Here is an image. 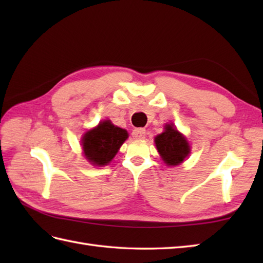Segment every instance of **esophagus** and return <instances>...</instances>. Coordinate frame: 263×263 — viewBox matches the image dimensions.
<instances>
[{"instance_id": "1", "label": "esophagus", "mask_w": 263, "mask_h": 263, "mask_svg": "<svg viewBox=\"0 0 263 263\" xmlns=\"http://www.w3.org/2000/svg\"><path fill=\"white\" fill-rule=\"evenodd\" d=\"M132 137L133 139H136V140H142L146 137V130L144 128H135V130L132 131Z\"/></svg>"}]
</instances>
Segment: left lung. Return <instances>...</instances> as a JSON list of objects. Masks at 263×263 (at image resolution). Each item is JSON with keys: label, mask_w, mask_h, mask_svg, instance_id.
I'll list each match as a JSON object with an SVG mask.
<instances>
[{"label": "left lung", "mask_w": 263, "mask_h": 263, "mask_svg": "<svg viewBox=\"0 0 263 263\" xmlns=\"http://www.w3.org/2000/svg\"><path fill=\"white\" fill-rule=\"evenodd\" d=\"M165 130L155 138L158 153L167 166L182 164L191 152L190 144L181 132L177 131L173 123L165 125Z\"/></svg>", "instance_id": "obj_1"}]
</instances>
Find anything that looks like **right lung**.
<instances>
[{
  "label": "right lung",
  "instance_id": "add662e5",
  "mask_svg": "<svg viewBox=\"0 0 263 263\" xmlns=\"http://www.w3.org/2000/svg\"><path fill=\"white\" fill-rule=\"evenodd\" d=\"M128 137L126 130L111 124L110 121L99 122L82 137V150L86 159L93 166H105L115 157Z\"/></svg>",
  "mask_w": 263,
  "mask_h": 263
}]
</instances>
